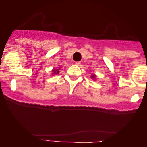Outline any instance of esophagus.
Here are the masks:
<instances>
[{
	"label": "esophagus",
	"instance_id": "34e87169",
	"mask_svg": "<svg viewBox=\"0 0 147 147\" xmlns=\"http://www.w3.org/2000/svg\"><path fill=\"white\" fill-rule=\"evenodd\" d=\"M75 64L76 65H80V62H75Z\"/></svg>",
	"mask_w": 147,
	"mask_h": 147
}]
</instances>
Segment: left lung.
<instances>
[{"label":"left lung","instance_id":"left-lung-1","mask_svg":"<svg viewBox=\"0 0 147 147\" xmlns=\"http://www.w3.org/2000/svg\"><path fill=\"white\" fill-rule=\"evenodd\" d=\"M94 77H95V75H92V78H94Z\"/></svg>","mask_w":147,"mask_h":147}]
</instances>
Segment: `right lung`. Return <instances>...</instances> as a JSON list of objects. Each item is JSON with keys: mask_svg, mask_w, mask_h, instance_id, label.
Segmentation results:
<instances>
[{"mask_svg": "<svg viewBox=\"0 0 147 147\" xmlns=\"http://www.w3.org/2000/svg\"><path fill=\"white\" fill-rule=\"evenodd\" d=\"M53 72H54L55 74H58L59 73V71L57 70V69H54V70H53Z\"/></svg>", "mask_w": 147, "mask_h": 147, "instance_id": "obj_1", "label": "right lung"}]
</instances>
